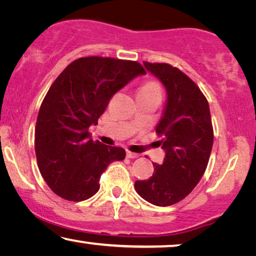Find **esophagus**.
<instances>
[{"instance_id":"34e87169","label":"esophagus","mask_w":256,"mask_h":256,"mask_svg":"<svg viewBox=\"0 0 256 256\" xmlns=\"http://www.w3.org/2000/svg\"><path fill=\"white\" fill-rule=\"evenodd\" d=\"M126 156H128V158H139L138 154H136V152H130V150L126 152Z\"/></svg>"}]
</instances>
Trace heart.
<instances>
[{"label": "heart", "instance_id": "1", "mask_svg": "<svg viewBox=\"0 0 256 256\" xmlns=\"http://www.w3.org/2000/svg\"><path fill=\"white\" fill-rule=\"evenodd\" d=\"M146 94H161V87L156 82H146L138 90V95H146Z\"/></svg>", "mask_w": 256, "mask_h": 256}]
</instances>
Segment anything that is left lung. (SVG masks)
<instances>
[{
	"label": "left lung",
	"mask_w": 256,
	"mask_h": 256,
	"mask_svg": "<svg viewBox=\"0 0 256 256\" xmlns=\"http://www.w3.org/2000/svg\"><path fill=\"white\" fill-rule=\"evenodd\" d=\"M144 66L168 93L164 115L156 126L166 158L162 166L152 163V176L136 180L134 188L142 199L166 207L185 199L207 169L214 142L210 110L199 86L178 68L168 63Z\"/></svg>",
	"instance_id": "left-lung-1"
}]
</instances>
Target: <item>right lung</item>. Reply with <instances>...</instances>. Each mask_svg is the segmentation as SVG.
I'll return each instance as SVG.
<instances>
[{
  "instance_id": "add662e5",
  "label": "right lung",
  "mask_w": 256,
  "mask_h": 256,
  "mask_svg": "<svg viewBox=\"0 0 256 256\" xmlns=\"http://www.w3.org/2000/svg\"><path fill=\"white\" fill-rule=\"evenodd\" d=\"M146 71L136 60L88 56L74 60L52 84L36 125V155L41 176L68 201L90 199L114 161L125 158L122 147L90 139L110 98Z\"/></svg>"
}]
</instances>
